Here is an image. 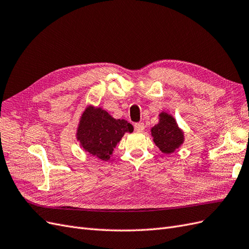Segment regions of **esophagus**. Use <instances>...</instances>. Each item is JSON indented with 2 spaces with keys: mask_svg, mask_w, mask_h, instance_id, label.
<instances>
[{
  "mask_svg": "<svg viewBox=\"0 0 249 249\" xmlns=\"http://www.w3.org/2000/svg\"><path fill=\"white\" fill-rule=\"evenodd\" d=\"M134 126H135V131H136V132H143V131H144V127H145V125L143 123L135 124Z\"/></svg>",
  "mask_w": 249,
  "mask_h": 249,
  "instance_id": "obj_1",
  "label": "esophagus"
}]
</instances>
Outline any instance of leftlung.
Instances as JSON below:
<instances>
[{
	"label": "left lung",
	"instance_id": "8db88e82",
	"mask_svg": "<svg viewBox=\"0 0 249 249\" xmlns=\"http://www.w3.org/2000/svg\"><path fill=\"white\" fill-rule=\"evenodd\" d=\"M155 144L164 154H172L184 143V132L176 119L166 112L159 114V123L150 129Z\"/></svg>",
	"mask_w": 249,
	"mask_h": 249
}]
</instances>
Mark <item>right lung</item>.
Here are the masks:
<instances>
[{"label":"right lung","instance_id":"add662e5","mask_svg":"<svg viewBox=\"0 0 249 249\" xmlns=\"http://www.w3.org/2000/svg\"><path fill=\"white\" fill-rule=\"evenodd\" d=\"M133 125L124 119L113 118L102 108L89 106L83 112L77 129V139L85 152L107 161L124 133Z\"/></svg>","mask_w":249,"mask_h":249}]
</instances>
